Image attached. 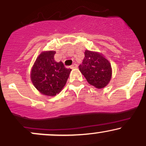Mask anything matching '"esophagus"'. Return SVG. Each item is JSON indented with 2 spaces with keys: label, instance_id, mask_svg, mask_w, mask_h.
Returning a JSON list of instances; mask_svg holds the SVG:
<instances>
[{
  "label": "esophagus",
  "instance_id": "obj_1",
  "mask_svg": "<svg viewBox=\"0 0 146 146\" xmlns=\"http://www.w3.org/2000/svg\"><path fill=\"white\" fill-rule=\"evenodd\" d=\"M78 64H75V63H74V64H73L71 65V68H78Z\"/></svg>",
  "mask_w": 146,
  "mask_h": 146
}]
</instances>
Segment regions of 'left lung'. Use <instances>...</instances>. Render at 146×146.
<instances>
[{
    "label": "left lung",
    "mask_w": 146,
    "mask_h": 146,
    "mask_svg": "<svg viewBox=\"0 0 146 146\" xmlns=\"http://www.w3.org/2000/svg\"><path fill=\"white\" fill-rule=\"evenodd\" d=\"M84 55L79 69L90 85L97 88H103L111 78V65L102 55L96 52L86 50Z\"/></svg>",
    "instance_id": "1"
}]
</instances>
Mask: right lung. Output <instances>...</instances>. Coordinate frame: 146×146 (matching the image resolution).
<instances>
[{"label": "right lung", "mask_w": 146, "mask_h": 146, "mask_svg": "<svg viewBox=\"0 0 146 146\" xmlns=\"http://www.w3.org/2000/svg\"><path fill=\"white\" fill-rule=\"evenodd\" d=\"M55 51L42 52L38 57L31 73L34 86L42 94L55 96L66 84L71 69L54 60Z\"/></svg>", "instance_id": "add662e5"}]
</instances>
